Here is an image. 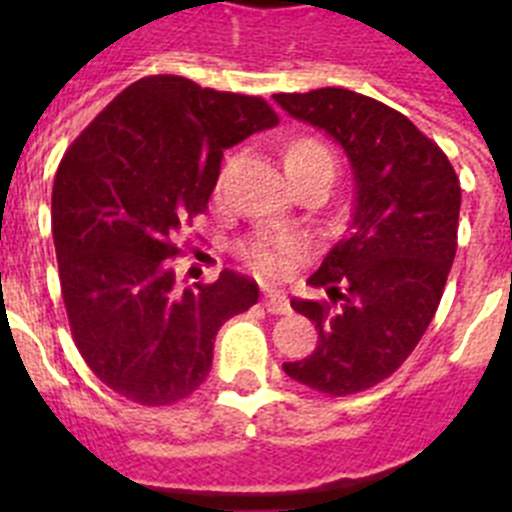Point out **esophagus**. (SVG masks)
I'll return each mask as SVG.
<instances>
[{
	"mask_svg": "<svg viewBox=\"0 0 512 512\" xmlns=\"http://www.w3.org/2000/svg\"><path fill=\"white\" fill-rule=\"evenodd\" d=\"M264 307L271 315H287V312L292 310L287 295L279 292V289H264Z\"/></svg>",
	"mask_w": 512,
	"mask_h": 512,
	"instance_id": "1",
	"label": "esophagus"
}]
</instances>
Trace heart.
<instances>
[{
	"instance_id": "1",
	"label": "heart",
	"mask_w": 512,
	"mask_h": 512,
	"mask_svg": "<svg viewBox=\"0 0 512 512\" xmlns=\"http://www.w3.org/2000/svg\"><path fill=\"white\" fill-rule=\"evenodd\" d=\"M284 164H287V169H297V166H325L328 171L336 169L333 153L318 138L295 140L284 153ZM300 251L302 246L295 238H251V241L243 243V259L266 277L287 274Z\"/></svg>"
}]
</instances>
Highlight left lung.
Here are the masks:
<instances>
[{
	"label": "left lung",
	"mask_w": 512,
	"mask_h": 512,
	"mask_svg": "<svg viewBox=\"0 0 512 512\" xmlns=\"http://www.w3.org/2000/svg\"><path fill=\"white\" fill-rule=\"evenodd\" d=\"M282 110L325 130L356 179L354 223L307 279L328 300H292L318 330L284 372L330 397L364 392L413 354L456 256L461 187L446 153L402 112L351 89L274 94Z\"/></svg>",
	"instance_id": "left-lung-1"
}]
</instances>
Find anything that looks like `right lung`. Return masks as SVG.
<instances>
[{
    "label": "right lung",
    "mask_w": 512,
    "mask_h": 512,
    "mask_svg": "<svg viewBox=\"0 0 512 512\" xmlns=\"http://www.w3.org/2000/svg\"><path fill=\"white\" fill-rule=\"evenodd\" d=\"M261 97L158 74L122 89L63 153L53 243L71 336L117 395L171 405L207 379L220 325L259 300L225 269L176 289V238L207 210L225 148L274 128Z\"/></svg>",
    "instance_id": "add662e5"
}]
</instances>
